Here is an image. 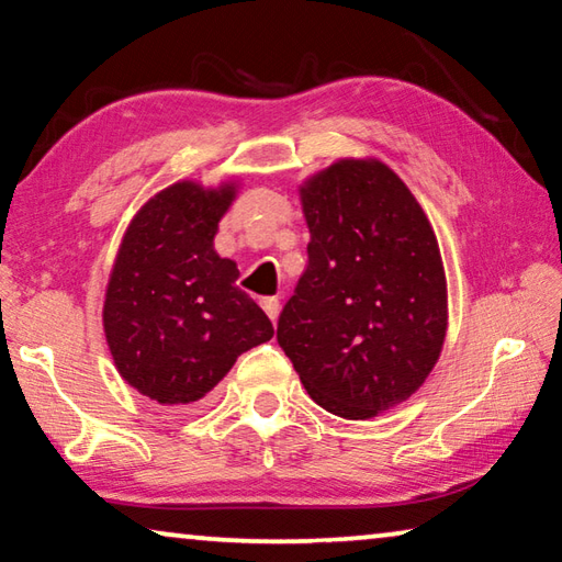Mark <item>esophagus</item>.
Listing matches in <instances>:
<instances>
[{"instance_id": "obj_1", "label": "esophagus", "mask_w": 562, "mask_h": 562, "mask_svg": "<svg viewBox=\"0 0 562 562\" xmlns=\"http://www.w3.org/2000/svg\"><path fill=\"white\" fill-rule=\"evenodd\" d=\"M262 310L268 312V317L274 322L280 315V297H262Z\"/></svg>"}]
</instances>
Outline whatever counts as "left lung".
<instances>
[{
    "label": "left lung",
    "mask_w": 562,
    "mask_h": 562,
    "mask_svg": "<svg viewBox=\"0 0 562 562\" xmlns=\"http://www.w3.org/2000/svg\"><path fill=\"white\" fill-rule=\"evenodd\" d=\"M307 270L278 341L315 402L372 418L406 402L439 361L449 304L429 217L392 168L341 158L300 186Z\"/></svg>",
    "instance_id": "left-lung-1"
}]
</instances>
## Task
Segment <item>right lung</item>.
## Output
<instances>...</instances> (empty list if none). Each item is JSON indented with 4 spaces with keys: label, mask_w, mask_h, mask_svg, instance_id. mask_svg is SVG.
<instances>
[{
    "label": "right lung",
    "mask_w": 562,
    "mask_h": 562,
    "mask_svg": "<svg viewBox=\"0 0 562 562\" xmlns=\"http://www.w3.org/2000/svg\"><path fill=\"white\" fill-rule=\"evenodd\" d=\"M235 193V183L178 180L133 215L121 240L103 331L123 382L158 404L198 402L243 351L274 335L235 284L237 265L213 247Z\"/></svg>",
    "instance_id": "1"
}]
</instances>
